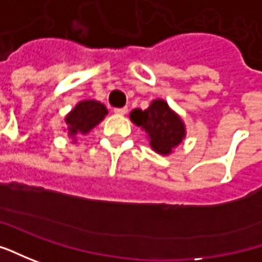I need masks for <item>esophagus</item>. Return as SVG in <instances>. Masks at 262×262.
Wrapping results in <instances>:
<instances>
[{
  "instance_id": "1",
  "label": "esophagus",
  "mask_w": 262,
  "mask_h": 262,
  "mask_svg": "<svg viewBox=\"0 0 262 262\" xmlns=\"http://www.w3.org/2000/svg\"><path fill=\"white\" fill-rule=\"evenodd\" d=\"M114 113L116 114H126L127 113V107H122V108H114Z\"/></svg>"
}]
</instances>
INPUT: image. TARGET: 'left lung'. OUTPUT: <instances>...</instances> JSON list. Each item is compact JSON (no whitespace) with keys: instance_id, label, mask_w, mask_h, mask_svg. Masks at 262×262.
Wrapping results in <instances>:
<instances>
[{"instance_id":"left-lung-1","label":"left lung","mask_w":262,"mask_h":262,"mask_svg":"<svg viewBox=\"0 0 262 262\" xmlns=\"http://www.w3.org/2000/svg\"><path fill=\"white\" fill-rule=\"evenodd\" d=\"M130 120L148 133L149 145L161 155H169L185 138V124L167 101L154 100L146 110L135 108Z\"/></svg>"}]
</instances>
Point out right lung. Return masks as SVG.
Masks as SVG:
<instances>
[{"instance_id": "right-lung-1", "label": "right lung", "mask_w": 262, "mask_h": 262, "mask_svg": "<svg viewBox=\"0 0 262 262\" xmlns=\"http://www.w3.org/2000/svg\"><path fill=\"white\" fill-rule=\"evenodd\" d=\"M107 114L105 105L95 100H84L67 114L65 123L68 124V135L75 138L78 133L85 135L93 130Z\"/></svg>"}]
</instances>
